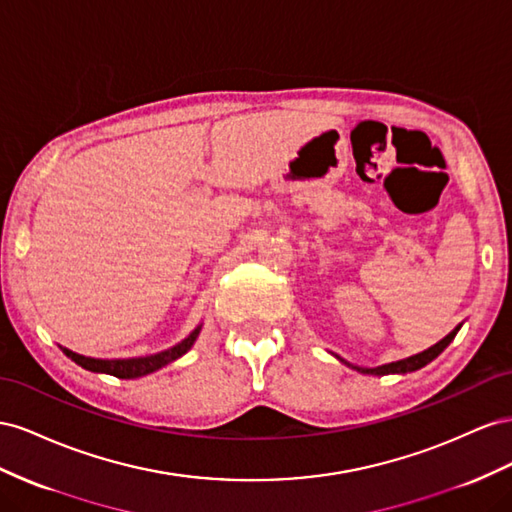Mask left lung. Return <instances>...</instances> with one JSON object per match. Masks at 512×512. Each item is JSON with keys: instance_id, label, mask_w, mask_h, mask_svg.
Wrapping results in <instances>:
<instances>
[{"instance_id": "1", "label": "left lung", "mask_w": 512, "mask_h": 512, "mask_svg": "<svg viewBox=\"0 0 512 512\" xmlns=\"http://www.w3.org/2000/svg\"><path fill=\"white\" fill-rule=\"evenodd\" d=\"M459 328L461 326H457L455 330H452L450 334H446V337L440 341V343H435V345H431L429 349H425V352H420V354H416V356H410V358H403V360H397V362H388V364H382V367H375V369H367V367H358V364H352V362H347V360H343L341 356H337L343 364H347V367H352V369H356V371H360V373H369V375H388V373H412V371H418V369H422L425 367V364H429L433 358H437L440 356L444 349L450 345V341L457 337V332H459Z\"/></svg>"}]
</instances>
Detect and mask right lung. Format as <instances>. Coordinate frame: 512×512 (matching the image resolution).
Instances as JSON below:
<instances>
[{
  "mask_svg": "<svg viewBox=\"0 0 512 512\" xmlns=\"http://www.w3.org/2000/svg\"><path fill=\"white\" fill-rule=\"evenodd\" d=\"M201 332V326H197L191 334L184 341H180L178 345H173L165 352H158L152 356H143V358H126V360H100V358H87L81 354L70 352V349L62 347V352L70 358L75 360L79 367L87 369V371H94V373H107L113 377H120V379H135V377H143L148 373H154L158 369H163L165 364L178 360L180 356H184L188 349L193 347V343L197 341Z\"/></svg>",
  "mask_w": 512,
  "mask_h": 512,
  "instance_id": "add662e5",
  "label": "right lung"
}]
</instances>
